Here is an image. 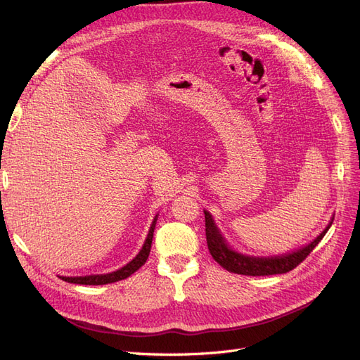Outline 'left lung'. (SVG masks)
Segmentation results:
<instances>
[{
    "instance_id": "8db88e82",
    "label": "left lung",
    "mask_w": 360,
    "mask_h": 360,
    "mask_svg": "<svg viewBox=\"0 0 360 360\" xmlns=\"http://www.w3.org/2000/svg\"><path fill=\"white\" fill-rule=\"evenodd\" d=\"M205 216V237L207 245H209V250L212 257L214 258L216 263H219L224 269L228 271H233L237 275H246V276H267V275H281L287 274V271L292 270L297 264L307 258L311 250L317 246L321 238L329 231L332 226L333 217L332 214L329 224L326 225L324 230L304 246L294 249L287 254L279 255H269V257H257V255H248L243 252H238L230 243L226 242V238L221 233L219 226L216 225L214 217L210 212L204 210Z\"/></svg>"
}]
</instances>
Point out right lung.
Returning <instances> with one entry per match:
<instances>
[{
	"label": "right lung",
	"mask_w": 360,
	"mask_h": 360,
	"mask_svg": "<svg viewBox=\"0 0 360 360\" xmlns=\"http://www.w3.org/2000/svg\"><path fill=\"white\" fill-rule=\"evenodd\" d=\"M158 216H155L153 222L150 225L148 234L146 237V242L141 248L139 252L136 254V257L129 261L126 266H123L122 269H118L115 271H111V274H102V275H86V276H60L63 281L70 282V284H81V285H105V284H112V282L122 281L129 278L130 275H134L135 271L146 264V261L150 255V249H151V242H153V233L156 228V222H158Z\"/></svg>",
	"instance_id": "1"
}]
</instances>
